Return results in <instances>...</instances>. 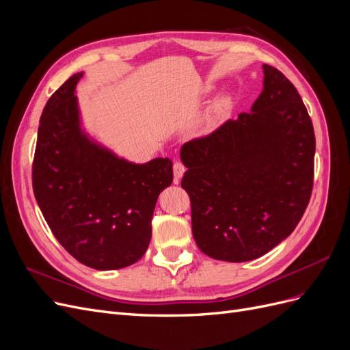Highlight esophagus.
Listing matches in <instances>:
<instances>
[{"instance_id": "34e87169", "label": "esophagus", "mask_w": 350, "mask_h": 350, "mask_svg": "<svg viewBox=\"0 0 350 350\" xmlns=\"http://www.w3.org/2000/svg\"><path fill=\"white\" fill-rule=\"evenodd\" d=\"M174 184H178L185 172V165L183 162H174Z\"/></svg>"}]
</instances>
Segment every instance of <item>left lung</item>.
<instances>
[{"instance_id":"left-lung-1","label":"left lung","mask_w":350,"mask_h":350,"mask_svg":"<svg viewBox=\"0 0 350 350\" xmlns=\"http://www.w3.org/2000/svg\"><path fill=\"white\" fill-rule=\"evenodd\" d=\"M262 68L264 89L251 112L181 149L193 237L215 260L264 256L292 234L311 198L312 121L289 79Z\"/></svg>"}]
</instances>
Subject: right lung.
Listing matches in <instances>:
<instances>
[{
	"instance_id": "obj_1",
	"label": "right lung",
	"mask_w": 350,
	"mask_h": 350,
	"mask_svg": "<svg viewBox=\"0 0 350 350\" xmlns=\"http://www.w3.org/2000/svg\"><path fill=\"white\" fill-rule=\"evenodd\" d=\"M52 93L38 130L31 185L49 229L84 266L116 270L139 261L152 238L159 194L172 184V162L135 165L90 142L80 130L76 86Z\"/></svg>"
}]
</instances>
